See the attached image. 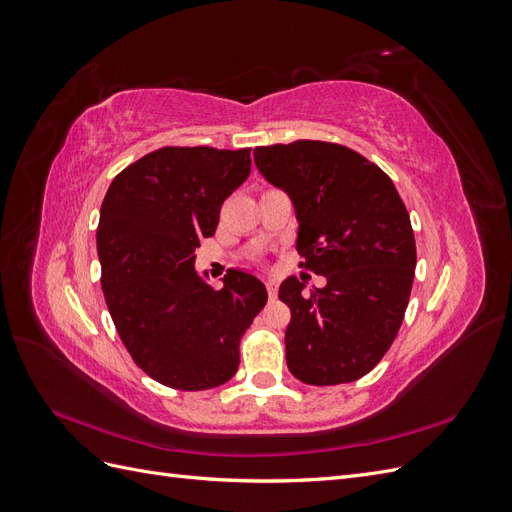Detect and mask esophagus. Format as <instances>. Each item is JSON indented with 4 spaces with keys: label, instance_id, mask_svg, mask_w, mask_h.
<instances>
[{
    "label": "esophagus",
    "instance_id": "34e87169",
    "mask_svg": "<svg viewBox=\"0 0 512 512\" xmlns=\"http://www.w3.org/2000/svg\"><path fill=\"white\" fill-rule=\"evenodd\" d=\"M267 292H269L271 299H275V294H277V282H275V280H269V282H267Z\"/></svg>",
    "mask_w": 512,
    "mask_h": 512
}]
</instances>
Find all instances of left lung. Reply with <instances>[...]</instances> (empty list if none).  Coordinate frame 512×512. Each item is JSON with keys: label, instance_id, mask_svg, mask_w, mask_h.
Wrapping results in <instances>:
<instances>
[{"label": "left lung", "instance_id": "1", "mask_svg": "<svg viewBox=\"0 0 512 512\" xmlns=\"http://www.w3.org/2000/svg\"><path fill=\"white\" fill-rule=\"evenodd\" d=\"M258 173L288 194L297 252L327 286L305 292L290 275L286 363L314 386L344 384L374 369L404 320L416 267L410 215L393 181L344 145L297 141L256 147Z\"/></svg>", "mask_w": 512, "mask_h": 512}]
</instances>
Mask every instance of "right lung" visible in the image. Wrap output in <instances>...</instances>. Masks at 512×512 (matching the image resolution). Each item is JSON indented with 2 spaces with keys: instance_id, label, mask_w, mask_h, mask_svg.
<instances>
[{
  "instance_id": "1",
  "label": "right lung",
  "mask_w": 512,
  "mask_h": 512,
  "mask_svg": "<svg viewBox=\"0 0 512 512\" xmlns=\"http://www.w3.org/2000/svg\"><path fill=\"white\" fill-rule=\"evenodd\" d=\"M250 170V149L162 147L104 196L96 241L108 312L134 363L170 389L207 391L235 376L241 337L267 303L252 273L230 269L213 290L194 267Z\"/></svg>"
}]
</instances>
